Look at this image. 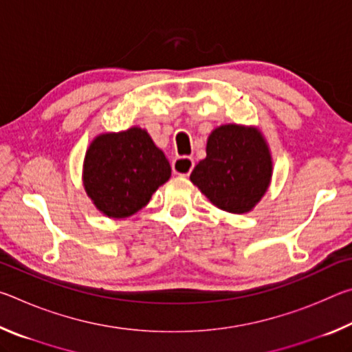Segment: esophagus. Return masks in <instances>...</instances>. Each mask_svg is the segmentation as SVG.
I'll list each match as a JSON object with an SVG mask.
<instances>
[{"label": "esophagus", "mask_w": 352, "mask_h": 352, "mask_svg": "<svg viewBox=\"0 0 352 352\" xmlns=\"http://www.w3.org/2000/svg\"><path fill=\"white\" fill-rule=\"evenodd\" d=\"M194 169V160L189 157H182L174 160L172 163V170H174L175 175L180 177H188Z\"/></svg>", "instance_id": "34e87169"}]
</instances>
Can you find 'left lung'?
<instances>
[{"label": "left lung", "instance_id": "obj_1", "mask_svg": "<svg viewBox=\"0 0 352 352\" xmlns=\"http://www.w3.org/2000/svg\"><path fill=\"white\" fill-rule=\"evenodd\" d=\"M272 175L270 147L261 130L223 124L208 136L206 158L189 178L219 210L245 214L264 197Z\"/></svg>", "mask_w": 352, "mask_h": 352}]
</instances>
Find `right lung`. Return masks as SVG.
<instances>
[{"instance_id": "1", "label": "right lung", "mask_w": 352, "mask_h": 352, "mask_svg": "<svg viewBox=\"0 0 352 352\" xmlns=\"http://www.w3.org/2000/svg\"><path fill=\"white\" fill-rule=\"evenodd\" d=\"M170 178V164L146 129L100 133L87 148L82 182L93 205L110 219L133 216Z\"/></svg>"}]
</instances>
